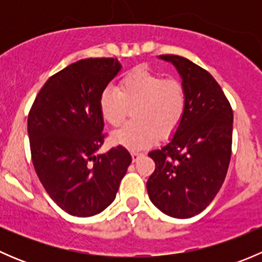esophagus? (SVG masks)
<instances>
[{"instance_id":"esophagus-1","label":"esophagus","mask_w":262,"mask_h":262,"mask_svg":"<svg viewBox=\"0 0 262 262\" xmlns=\"http://www.w3.org/2000/svg\"><path fill=\"white\" fill-rule=\"evenodd\" d=\"M141 156H142V153L138 152V150H133V152H132V158H133L134 162H136V161H138V158L141 157Z\"/></svg>"}]
</instances>
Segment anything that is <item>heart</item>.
Masks as SVG:
<instances>
[{"instance_id":"obj_1","label":"heart","mask_w":262,"mask_h":262,"mask_svg":"<svg viewBox=\"0 0 262 262\" xmlns=\"http://www.w3.org/2000/svg\"><path fill=\"white\" fill-rule=\"evenodd\" d=\"M186 107L184 86L176 80H163L149 71L137 68L126 73L118 90L107 87L100 96L99 109L105 123L120 125L133 109L134 121L112 134L115 144L132 149L155 143L158 134L167 137L180 124Z\"/></svg>"}]
</instances>
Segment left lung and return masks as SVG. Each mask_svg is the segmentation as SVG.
Returning a JSON list of instances; mask_svg holds the SVG:
<instances>
[{
	"label": "left lung",
	"mask_w": 262,
	"mask_h": 262,
	"mask_svg": "<svg viewBox=\"0 0 262 262\" xmlns=\"http://www.w3.org/2000/svg\"><path fill=\"white\" fill-rule=\"evenodd\" d=\"M180 75L186 107L167 143L148 153L156 170L147 181L150 202L173 218L202 213L218 194L231 161L233 112L218 82L179 55H160Z\"/></svg>",
	"instance_id": "8db88e82"
}]
</instances>
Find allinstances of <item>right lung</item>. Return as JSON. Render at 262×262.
I'll list each match as a JSON object with an SVG mask.
<instances>
[{
  "label": "right lung",
  "mask_w": 262,
  "mask_h": 262,
  "mask_svg": "<svg viewBox=\"0 0 262 262\" xmlns=\"http://www.w3.org/2000/svg\"><path fill=\"white\" fill-rule=\"evenodd\" d=\"M114 58L72 63L44 83L28 118L31 160L53 202L75 216H92L114 202L132 162L123 146L104 143L100 96L120 72Z\"/></svg>",
  "instance_id": "1"
}]
</instances>
